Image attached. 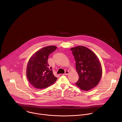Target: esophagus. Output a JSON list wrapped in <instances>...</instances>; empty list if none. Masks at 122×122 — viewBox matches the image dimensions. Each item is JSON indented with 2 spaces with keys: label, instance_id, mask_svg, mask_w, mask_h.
Segmentation results:
<instances>
[{
  "label": "esophagus",
  "instance_id": "34e87169",
  "mask_svg": "<svg viewBox=\"0 0 122 122\" xmlns=\"http://www.w3.org/2000/svg\"><path fill=\"white\" fill-rule=\"evenodd\" d=\"M68 73H69V71H65V73L64 74V75H67L68 74Z\"/></svg>",
  "mask_w": 122,
  "mask_h": 122
}]
</instances>
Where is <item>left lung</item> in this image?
Here are the masks:
<instances>
[{
	"label": "left lung",
	"instance_id": "1",
	"mask_svg": "<svg viewBox=\"0 0 122 122\" xmlns=\"http://www.w3.org/2000/svg\"><path fill=\"white\" fill-rule=\"evenodd\" d=\"M76 62L79 80L76 85L84 91H89L99 83L102 76L101 63L88 48L79 46L71 49Z\"/></svg>",
	"mask_w": 122,
	"mask_h": 122
}]
</instances>
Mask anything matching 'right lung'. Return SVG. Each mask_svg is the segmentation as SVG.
Returning <instances> with one entry per match:
<instances>
[{
  "label": "right lung",
  "mask_w": 122,
  "mask_h": 122,
  "mask_svg": "<svg viewBox=\"0 0 122 122\" xmlns=\"http://www.w3.org/2000/svg\"><path fill=\"white\" fill-rule=\"evenodd\" d=\"M55 46L45 47L36 52L30 58L26 69V76L29 82L36 89H42L53 84L57 80L49 66V55L55 51Z\"/></svg>",
  "instance_id": "right-lung-1"
}]
</instances>
